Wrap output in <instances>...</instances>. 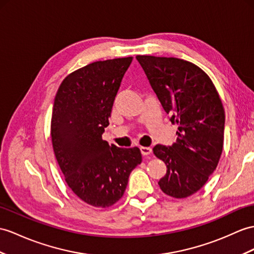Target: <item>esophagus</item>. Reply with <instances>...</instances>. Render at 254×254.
I'll return each mask as SVG.
<instances>
[{"mask_svg":"<svg viewBox=\"0 0 254 254\" xmlns=\"http://www.w3.org/2000/svg\"><path fill=\"white\" fill-rule=\"evenodd\" d=\"M140 151L142 153V155H150L152 153V148L151 147H147V146H141L140 147Z\"/></svg>","mask_w":254,"mask_h":254,"instance_id":"1","label":"esophagus"}]
</instances>
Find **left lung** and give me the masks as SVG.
Here are the masks:
<instances>
[{
	"label": "left lung",
	"instance_id": "8db88e82",
	"mask_svg": "<svg viewBox=\"0 0 254 254\" xmlns=\"http://www.w3.org/2000/svg\"><path fill=\"white\" fill-rule=\"evenodd\" d=\"M135 58L178 126L176 143L153 148L167 166L159 188L175 198H185L199 190L218 166L224 141L223 104L212 80L194 64L172 57Z\"/></svg>",
	"mask_w": 254,
	"mask_h": 254
}]
</instances>
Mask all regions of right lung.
<instances>
[{"label": "right lung", "instance_id": "right-lung-1", "mask_svg": "<svg viewBox=\"0 0 254 254\" xmlns=\"http://www.w3.org/2000/svg\"><path fill=\"white\" fill-rule=\"evenodd\" d=\"M132 57L96 61L69 74L59 86L52 115V141L65 182L78 198L107 208L119 201L139 148L102 140L124 74Z\"/></svg>", "mask_w": 254, "mask_h": 254}]
</instances>
